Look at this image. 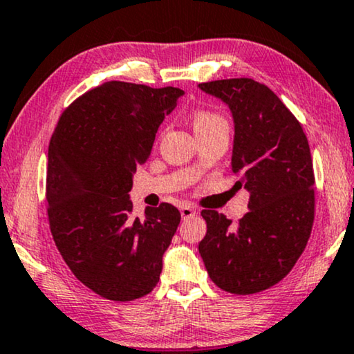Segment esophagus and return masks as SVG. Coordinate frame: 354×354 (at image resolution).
<instances>
[{
  "instance_id": "esophagus-1",
  "label": "esophagus",
  "mask_w": 354,
  "mask_h": 354,
  "mask_svg": "<svg viewBox=\"0 0 354 354\" xmlns=\"http://www.w3.org/2000/svg\"><path fill=\"white\" fill-rule=\"evenodd\" d=\"M180 214H182L183 219H187V218L195 216L196 211L194 209V206H190V205H182V206H180Z\"/></svg>"
}]
</instances>
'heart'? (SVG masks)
Wrapping results in <instances>:
<instances>
[{"label": "heart", "instance_id": "obj_1", "mask_svg": "<svg viewBox=\"0 0 354 354\" xmlns=\"http://www.w3.org/2000/svg\"><path fill=\"white\" fill-rule=\"evenodd\" d=\"M192 125H194V130L196 135H198V133L209 131L213 130V128L227 127V123L219 113L213 112V110L198 109L195 110L194 115H192Z\"/></svg>", "mask_w": 354, "mask_h": 354}]
</instances>
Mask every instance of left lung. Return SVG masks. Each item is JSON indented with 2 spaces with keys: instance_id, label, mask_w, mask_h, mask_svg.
I'll return each mask as SVG.
<instances>
[{
  "instance_id": "8db88e82",
  "label": "left lung",
  "mask_w": 354,
  "mask_h": 354,
  "mask_svg": "<svg viewBox=\"0 0 354 354\" xmlns=\"http://www.w3.org/2000/svg\"><path fill=\"white\" fill-rule=\"evenodd\" d=\"M231 109L232 171L249 190V211L232 223L203 209L198 244L211 281L231 295H255L291 272L310 237L314 166L301 123L268 86L250 77L201 82Z\"/></svg>"
}]
</instances>
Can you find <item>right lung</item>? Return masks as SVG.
<instances>
[{
  "label": "right lung",
  "instance_id": "right-lung-1",
  "mask_svg": "<svg viewBox=\"0 0 354 354\" xmlns=\"http://www.w3.org/2000/svg\"><path fill=\"white\" fill-rule=\"evenodd\" d=\"M182 94L172 86L104 82L73 100L53 130L45 183L50 231L73 274L105 299H140L159 281L180 213L160 203L135 218L128 192Z\"/></svg>",
  "mask_w": 354,
  "mask_h": 354
}]
</instances>
